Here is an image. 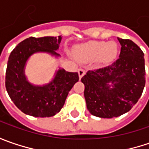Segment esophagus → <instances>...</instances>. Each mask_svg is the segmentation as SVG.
<instances>
[{"instance_id": "obj_1", "label": "esophagus", "mask_w": 149, "mask_h": 149, "mask_svg": "<svg viewBox=\"0 0 149 149\" xmlns=\"http://www.w3.org/2000/svg\"><path fill=\"white\" fill-rule=\"evenodd\" d=\"M78 74H79V79H81V78L83 77L84 75V74H85V70H83V69H79V70H78Z\"/></svg>"}]
</instances>
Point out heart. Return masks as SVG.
Segmentation results:
<instances>
[{"label": "heart", "instance_id": "b5f03b06", "mask_svg": "<svg viewBox=\"0 0 149 149\" xmlns=\"http://www.w3.org/2000/svg\"><path fill=\"white\" fill-rule=\"evenodd\" d=\"M118 45L113 41H89L75 49L76 57L84 62L99 60L104 63L111 62L118 54Z\"/></svg>", "mask_w": 149, "mask_h": 149}]
</instances>
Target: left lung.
I'll list each match as a JSON object with an SVG mask.
<instances>
[{
	"label": "left lung",
	"instance_id": "left-lung-1",
	"mask_svg": "<svg viewBox=\"0 0 149 149\" xmlns=\"http://www.w3.org/2000/svg\"><path fill=\"white\" fill-rule=\"evenodd\" d=\"M119 58L112 65L89 70L81 79L89 113L111 118L129 112L145 86L144 54L132 40L118 38Z\"/></svg>",
	"mask_w": 149,
	"mask_h": 149
}]
</instances>
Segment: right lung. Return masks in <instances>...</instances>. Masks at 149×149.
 <instances>
[{"label": "right lung", "mask_w": 149, "mask_h": 149, "mask_svg": "<svg viewBox=\"0 0 149 149\" xmlns=\"http://www.w3.org/2000/svg\"><path fill=\"white\" fill-rule=\"evenodd\" d=\"M58 37H30L17 45L9 56L6 73V88L10 100L24 113L34 117H51L60 111L67 95L79 81L77 72L60 68L49 84L34 85L26 79L25 67L30 56L45 52L59 57L56 50L61 42Z\"/></svg>", "instance_id": "obj_1"}]
</instances>
